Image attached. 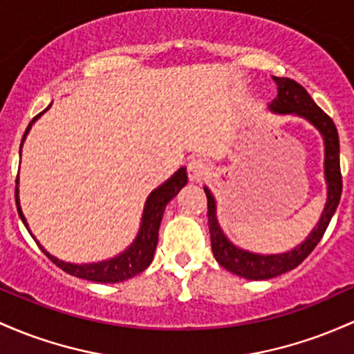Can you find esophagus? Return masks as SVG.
Masks as SVG:
<instances>
[{
	"instance_id": "obj_1",
	"label": "esophagus",
	"mask_w": 354,
	"mask_h": 354,
	"mask_svg": "<svg viewBox=\"0 0 354 354\" xmlns=\"http://www.w3.org/2000/svg\"><path fill=\"white\" fill-rule=\"evenodd\" d=\"M209 174V168L207 165V161L201 158L192 159L188 165V176L192 181H203L207 180V176Z\"/></svg>"
}]
</instances>
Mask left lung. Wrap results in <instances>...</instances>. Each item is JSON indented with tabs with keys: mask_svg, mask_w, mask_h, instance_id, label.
Wrapping results in <instances>:
<instances>
[{
	"mask_svg": "<svg viewBox=\"0 0 354 354\" xmlns=\"http://www.w3.org/2000/svg\"><path fill=\"white\" fill-rule=\"evenodd\" d=\"M277 85V97L269 104L270 112L281 115H294L308 120L310 126L319 131L324 142V181H326V203L322 213L309 235L290 250L281 254H259L235 245L221 230L216 216V200L208 186H203L208 198V227L212 236V250L216 262L223 269L248 281H267L286 272L296 269L314 247L319 243L329 221L339 205L343 180L339 169V138L333 119L316 106L310 95L296 80L286 77H272Z\"/></svg>",
	"mask_w": 354,
	"mask_h": 354,
	"instance_id": "left-lung-1",
	"label": "left lung"
}]
</instances>
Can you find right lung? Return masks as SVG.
Here are the masks:
<instances>
[{
  "mask_svg": "<svg viewBox=\"0 0 354 354\" xmlns=\"http://www.w3.org/2000/svg\"><path fill=\"white\" fill-rule=\"evenodd\" d=\"M52 107L50 104L48 107L45 109L44 112L35 118L32 122L28 124L26 127L25 134H23L21 139V146H19V158H21V147L23 142H25L26 136H28L30 129L37 119H40L41 114H45L48 109ZM188 183V174H186V168L181 166L173 176L168 178L161 186H158L156 189L149 193L147 196L146 203H145V209H142V216H141V225H139V230L136 239L133 240L129 247L124 248L122 252L114 257L100 260V262H91V263H73V262H65V260L55 257L50 252H46L44 245L37 240V236L32 234L28 227V221H26L25 215H23L21 205H19V180L17 178V189H15V198H17V208H18V215L21 218L23 225L26 227V230L30 232V235L33 236V240L37 242V245L44 250V254L52 260L55 266L60 267L62 270H65L67 274L73 275V277L79 279H87V281L92 282H100V284H115V282H122L127 281V279L134 277L138 275L139 272L146 270L149 267V263L153 262L154 259V252H156V245H158V234H159V225H161L162 215H165V208L166 205L173 200L178 193L181 192V188Z\"/></svg>",
  "mask_w": 354,
  "mask_h": 354,
  "instance_id": "add662e5",
  "label": "right lung"
}]
</instances>
